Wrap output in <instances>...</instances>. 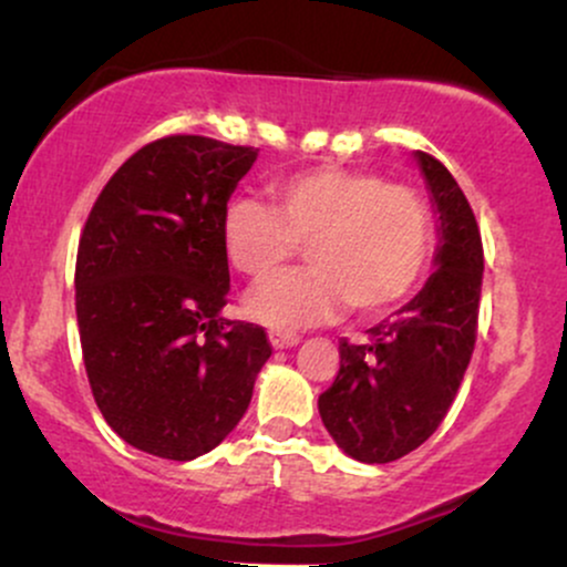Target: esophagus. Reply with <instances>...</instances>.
<instances>
[{"label": "esophagus", "instance_id": "esophagus-1", "mask_svg": "<svg viewBox=\"0 0 567 567\" xmlns=\"http://www.w3.org/2000/svg\"><path fill=\"white\" fill-rule=\"evenodd\" d=\"M269 341L275 349H290V347H296L301 338H298L296 333H288V330H271Z\"/></svg>", "mask_w": 567, "mask_h": 567}]
</instances>
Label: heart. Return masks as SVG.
<instances>
[{
	"mask_svg": "<svg viewBox=\"0 0 567 567\" xmlns=\"http://www.w3.org/2000/svg\"><path fill=\"white\" fill-rule=\"evenodd\" d=\"M271 207L231 199L220 243L239 275L266 279L301 252L309 269L279 275L247 298V315L269 328H306L347 303L357 320H379L419 290L437 245L424 192L351 167H311L269 184Z\"/></svg>",
	"mask_w": 567,
	"mask_h": 567,
	"instance_id": "b5f03b06",
	"label": "heart"
}]
</instances>
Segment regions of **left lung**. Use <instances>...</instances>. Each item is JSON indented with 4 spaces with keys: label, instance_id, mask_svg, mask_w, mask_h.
I'll return each instance as SVG.
<instances>
[{
    "label": "left lung",
    "instance_id": "8db88e82",
    "mask_svg": "<svg viewBox=\"0 0 567 567\" xmlns=\"http://www.w3.org/2000/svg\"><path fill=\"white\" fill-rule=\"evenodd\" d=\"M440 213L437 271L365 343L341 338L320 415L343 453L389 464L432 437L451 410L477 341L483 237L470 199L432 154H415Z\"/></svg>",
    "mask_w": 567,
    "mask_h": 567
}]
</instances>
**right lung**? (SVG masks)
<instances>
[{
    "mask_svg": "<svg viewBox=\"0 0 567 567\" xmlns=\"http://www.w3.org/2000/svg\"><path fill=\"white\" fill-rule=\"evenodd\" d=\"M252 146L165 135L97 194L76 250V324L95 405L143 453L192 461L245 415L271 357L261 324L224 320L220 218Z\"/></svg>",
    "mask_w": 567,
    "mask_h": 567,
    "instance_id": "obj_1",
    "label": "right lung"
}]
</instances>
